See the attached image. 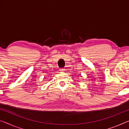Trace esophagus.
I'll use <instances>...</instances> for the list:
<instances>
[{
  "mask_svg": "<svg viewBox=\"0 0 129 129\" xmlns=\"http://www.w3.org/2000/svg\"><path fill=\"white\" fill-rule=\"evenodd\" d=\"M65 71V69L64 68H61L60 69V72H64V71Z\"/></svg>",
  "mask_w": 129,
  "mask_h": 129,
  "instance_id": "34e87169",
  "label": "esophagus"
}]
</instances>
